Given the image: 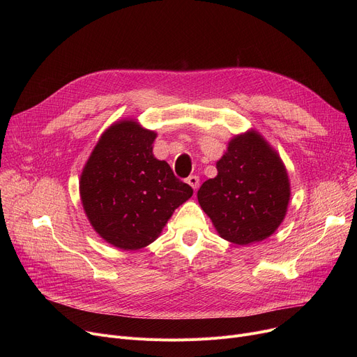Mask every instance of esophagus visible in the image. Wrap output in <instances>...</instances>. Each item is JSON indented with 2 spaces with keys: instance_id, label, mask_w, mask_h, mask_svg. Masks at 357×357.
I'll list each match as a JSON object with an SVG mask.
<instances>
[{
  "instance_id": "esophagus-1",
  "label": "esophagus",
  "mask_w": 357,
  "mask_h": 357,
  "mask_svg": "<svg viewBox=\"0 0 357 357\" xmlns=\"http://www.w3.org/2000/svg\"><path fill=\"white\" fill-rule=\"evenodd\" d=\"M186 182H188L194 190H197L198 188V185H199V179H198V176H195V175H192V176H190L188 179H186Z\"/></svg>"
}]
</instances>
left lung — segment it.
Here are the masks:
<instances>
[{
    "label": "left lung",
    "mask_w": 357,
    "mask_h": 357,
    "mask_svg": "<svg viewBox=\"0 0 357 357\" xmlns=\"http://www.w3.org/2000/svg\"><path fill=\"white\" fill-rule=\"evenodd\" d=\"M217 171L197 197L220 237L245 246L273 234L285 218L291 188L271 144L255 130L234 136Z\"/></svg>",
    "instance_id": "left-lung-1"
}]
</instances>
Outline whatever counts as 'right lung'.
Returning <instances> with one entry per match:
<instances>
[{
	"instance_id": "obj_1",
	"label": "right lung",
	"mask_w": 357,
	"mask_h": 357,
	"mask_svg": "<svg viewBox=\"0 0 357 357\" xmlns=\"http://www.w3.org/2000/svg\"><path fill=\"white\" fill-rule=\"evenodd\" d=\"M155 139V131L136 120L117 121L104 131L81 174V201L91 226L123 250L153 243L194 192L153 156Z\"/></svg>"
}]
</instances>
